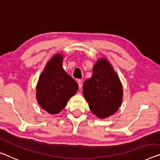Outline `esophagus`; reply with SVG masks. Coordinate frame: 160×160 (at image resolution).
<instances>
[{"instance_id": "1", "label": "esophagus", "mask_w": 160, "mask_h": 160, "mask_svg": "<svg viewBox=\"0 0 160 160\" xmlns=\"http://www.w3.org/2000/svg\"><path fill=\"white\" fill-rule=\"evenodd\" d=\"M77 83H78V87H79L80 88L82 87V81L80 80V79H78L77 80Z\"/></svg>"}]
</instances>
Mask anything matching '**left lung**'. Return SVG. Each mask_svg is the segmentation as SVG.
Wrapping results in <instances>:
<instances>
[{"label":"left lung","instance_id":"left-lung-1","mask_svg":"<svg viewBox=\"0 0 160 160\" xmlns=\"http://www.w3.org/2000/svg\"><path fill=\"white\" fill-rule=\"evenodd\" d=\"M83 94L91 111L100 119L114 114L123 99L122 85L112 66L104 58L93 67L92 77L83 85Z\"/></svg>","mask_w":160,"mask_h":160}]
</instances>
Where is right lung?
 I'll return each mask as SVG.
<instances>
[{"instance_id":"add662e5","label":"right lung","mask_w":160,"mask_h":160,"mask_svg":"<svg viewBox=\"0 0 160 160\" xmlns=\"http://www.w3.org/2000/svg\"><path fill=\"white\" fill-rule=\"evenodd\" d=\"M62 63V54L53 56L41 73L36 87L38 103L51 114L61 112L78 88L76 81L63 68Z\"/></svg>"}]
</instances>
